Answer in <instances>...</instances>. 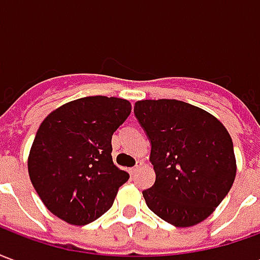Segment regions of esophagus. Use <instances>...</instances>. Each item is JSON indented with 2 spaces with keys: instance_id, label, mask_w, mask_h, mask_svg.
Instances as JSON below:
<instances>
[{
  "instance_id": "obj_1",
  "label": "esophagus",
  "mask_w": 260,
  "mask_h": 260,
  "mask_svg": "<svg viewBox=\"0 0 260 260\" xmlns=\"http://www.w3.org/2000/svg\"><path fill=\"white\" fill-rule=\"evenodd\" d=\"M141 167H142V161H138V163H136V166H134L132 169H129V174L131 175L136 174V173H138V170L141 169Z\"/></svg>"
}]
</instances>
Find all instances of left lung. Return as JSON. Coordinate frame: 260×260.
Wrapping results in <instances>:
<instances>
[{"mask_svg":"<svg viewBox=\"0 0 260 260\" xmlns=\"http://www.w3.org/2000/svg\"><path fill=\"white\" fill-rule=\"evenodd\" d=\"M134 111L152 143L156 181L143 191L147 207L175 227L203 221L235 180L229 131L214 115L180 100H141Z\"/></svg>","mask_w":260,"mask_h":260,"instance_id":"left-lung-1","label":"left lung"}]
</instances>
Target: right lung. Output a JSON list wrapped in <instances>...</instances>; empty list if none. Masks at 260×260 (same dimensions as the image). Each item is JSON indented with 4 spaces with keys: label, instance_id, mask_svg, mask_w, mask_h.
Masks as SVG:
<instances>
[{
    "label": "right lung",
    "instance_id": "1",
    "mask_svg": "<svg viewBox=\"0 0 260 260\" xmlns=\"http://www.w3.org/2000/svg\"><path fill=\"white\" fill-rule=\"evenodd\" d=\"M131 108L118 97H82L40 124L27 170L37 195L57 217L85 225L113 206L129 174L113 163L111 138Z\"/></svg>",
    "mask_w": 260,
    "mask_h": 260
}]
</instances>
